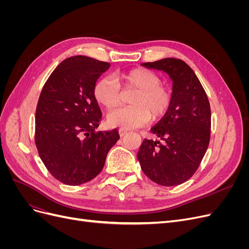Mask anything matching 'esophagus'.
<instances>
[{
	"label": "esophagus",
	"instance_id": "obj_1",
	"mask_svg": "<svg viewBox=\"0 0 249 249\" xmlns=\"http://www.w3.org/2000/svg\"><path fill=\"white\" fill-rule=\"evenodd\" d=\"M118 133H119V136L120 137H123V136H124V135H126V131L125 130H124V129H119L118 130Z\"/></svg>",
	"mask_w": 249,
	"mask_h": 249
}]
</instances>
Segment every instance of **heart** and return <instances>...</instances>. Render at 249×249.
<instances>
[{
	"label": "heart",
	"mask_w": 249,
	"mask_h": 249,
	"mask_svg": "<svg viewBox=\"0 0 249 249\" xmlns=\"http://www.w3.org/2000/svg\"><path fill=\"white\" fill-rule=\"evenodd\" d=\"M124 91H135L130 97L132 106L119 108L110 113L108 123L112 126L134 129L147 124L150 118L158 120L168 112L172 95L163 86L161 78L154 71L137 67L117 74L116 79L104 77L95 83L93 94L96 102L111 111L122 103Z\"/></svg>",
	"instance_id": "1"
}]
</instances>
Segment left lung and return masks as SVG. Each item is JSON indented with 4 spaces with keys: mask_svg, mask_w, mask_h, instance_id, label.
I'll return each mask as SVG.
<instances>
[{
    "mask_svg": "<svg viewBox=\"0 0 249 249\" xmlns=\"http://www.w3.org/2000/svg\"><path fill=\"white\" fill-rule=\"evenodd\" d=\"M141 65L168 73L173 85L168 112L150 129L164 142L144 139L137 158L153 182L178 186L194 175L208 149L210 103L196 74L183 60L165 58Z\"/></svg>",
    "mask_w": 249,
    "mask_h": 249,
    "instance_id": "obj_1",
    "label": "left lung"
}]
</instances>
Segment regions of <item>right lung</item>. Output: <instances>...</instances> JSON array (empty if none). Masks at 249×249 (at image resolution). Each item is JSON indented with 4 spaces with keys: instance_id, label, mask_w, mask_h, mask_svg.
Masks as SVG:
<instances>
[{
    "instance_id": "1",
    "label": "right lung",
    "mask_w": 249,
    "mask_h": 249,
    "mask_svg": "<svg viewBox=\"0 0 249 249\" xmlns=\"http://www.w3.org/2000/svg\"><path fill=\"white\" fill-rule=\"evenodd\" d=\"M110 63L86 56L65 59L51 73L35 114V144L44 166L59 182L79 186L102 171L116 129L95 132L102 112L93 88Z\"/></svg>"
}]
</instances>
